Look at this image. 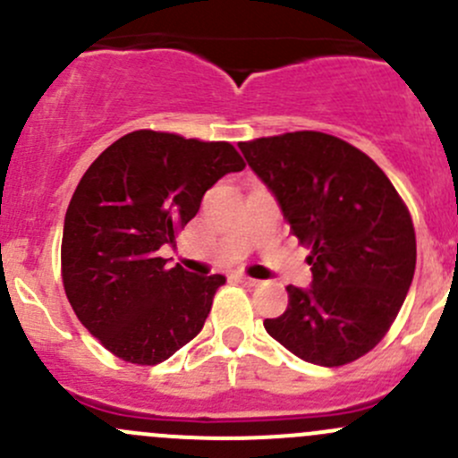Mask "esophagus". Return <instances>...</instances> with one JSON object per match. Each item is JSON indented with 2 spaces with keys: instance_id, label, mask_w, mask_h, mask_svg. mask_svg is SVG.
Here are the masks:
<instances>
[{
  "instance_id": "34e87169",
  "label": "esophagus",
  "mask_w": 458,
  "mask_h": 458,
  "mask_svg": "<svg viewBox=\"0 0 458 458\" xmlns=\"http://www.w3.org/2000/svg\"><path fill=\"white\" fill-rule=\"evenodd\" d=\"M234 279H237V284H242L243 288H257L259 284H261V281H257V279H250V276H243V275H239V276H234Z\"/></svg>"
}]
</instances>
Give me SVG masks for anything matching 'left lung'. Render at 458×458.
Here are the masks:
<instances>
[{
	"mask_svg": "<svg viewBox=\"0 0 458 458\" xmlns=\"http://www.w3.org/2000/svg\"><path fill=\"white\" fill-rule=\"evenodd\" d=\"M239 150L310 248V288L288 285V308L263 327L315 366L357 361L390 330L412 284L417 237L403 199L366 152L326 132L261 137Z\"/></svg>",
	"mask_w": 458,
	"mask_h": 458,
	"instance_id": "8db88e82",
	"label": "left lung"
}]
</instances>
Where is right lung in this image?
Listing matches in <instances>:
<instances>
[{
  "instance_id": "1",
  "label": "right lung",
  "mask_w": 458,
  "mask_h": 458,
  "mask_svg": "<svg viewBox=\"0 0 458 458\" xmlns=\"http://www.w3.org/2000/svg\"><path fill=\"white\" fill-rule=\"evenodd\" d=\"M243 168L228 141L135 131L86 170L64 219L62 279L77 318L114 357L157 366L199 335L225 276L168 267L157 250L208 188Z\"/></svg>"
}]
</instances>
